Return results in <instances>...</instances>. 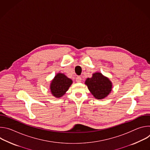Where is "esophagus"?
I'll list each match as a JSON object with an SVG mask.
<instances>
[{"mask_svg": "<svg viewBox=\"0 0 150 150\" xmlns=\"http://www.w3.org/2000/svg\"><path fill=\"white\" fill-rule=\"evenodd\" d=\"M81 80H82V79H81V77L80 76H78L76 78V82H81Z\"/></svg>", "mask_w": 150, "mask_h": 150, "instance_id": "1", "label": "esophagus"}]
</instances>
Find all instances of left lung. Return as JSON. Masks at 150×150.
I'll return each mask as SVG.
<instances>
[{"mask_svg":"<svg viewBox=\"0 0 150 150\" xmlns=\"http://www.w3.org/2000/svg\"><path fill=\"white\" fill-rule=\"evenodd\" d=\"M88 90L97 99H103L108 96L112 91L111 81L101 73L96 72L93 77L87 78L85 81Z\"/></svg>","mask_w":150,"mask_h":150,"instance_id":"8db88e82","label":"left lung"}]
</instances>
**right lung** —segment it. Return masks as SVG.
I'll list each match as a JSON object with an SVG mask.
<instances>
[{
    "label": "right lung",
    "mask_w": 150,
    "mask_h": 150,
    "mask_svg": "<svg viewBox=\"0 0 150 150\" xmlns=\"http://www.w3.org/2000/svg\"><path fill=\"white\" fill-rule=\"evenodd\" d=\"M72 83V81L63 74H57L50 85V90L53 96L59 98L65 94Z\"/></svg>",
    "instance_id": "add662e5"
}]
</instances>
